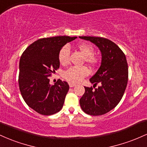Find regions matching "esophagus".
I'll list each match as a JSON object with an SVG mask.
<instances>
[{"label":"esophagus","mask_w":147,"mask_h":147,"mask_svg":"<svg viewBox=\"0 0 147 147\" xmlns=\"http://www.w3.org/2000/svg\"><path fill=\"white\" fill-rule=\"evenodd\" d=\"M69 87H74L76 86V84L72 83V82H69Z\"/></svg>","instance_id":"esophagus-1"}]
</instances>
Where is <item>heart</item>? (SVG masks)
<instances>
[{
  "instance_id": "b5f03b06",
  "label": "heart",
  "mask_w": 147,
  "mask_h": 147,
  "mask_svg": "<svg viewBox=\"0 0 147 147\" xmlns=\"http://www.w3.org/2000/svg\"><path fill=\"white\" fill-rule=\"evenodd\" d=\"M79 50L85 56L87 63L94 65L96 63L97 59L94 56V50L92 45L87 43H80L78 46ZM70 58V49L68 46L62 48L59 53V61L62 65H66L69 63ZM89 74V70L85 67H71L64 72V77L71 82L76 83L81 81L82 78Z\"/></svg>"
}]
</instances>
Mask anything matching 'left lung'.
<instances>
[{
    "instance_id": "obj_1",
    "label": "left lung",
    "mask_w": 147,
    "mask_h": 147,
    "mask_svg": "<svg viewBox=\"0 0 147 147\" xmlns=\"http://www.w3.org/2000/svg\"><path fill=\"white\" fill-rule=\"evenodd\" d=\"M79 37L95 44L101 53L99 69L90 79L93 87L98 83L100 86L94 90L92 87H85V94L80 99V107L87 115H104L117 105L124 94L128 77L126 56L116 44L108 39Z\"/></svg>"
}]
</instances>
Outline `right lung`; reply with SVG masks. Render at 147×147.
I'll return each instance as SVG.
<instances>
[{
  "label": "right lung",
  "instance_id": "1",
  "mask_svg": "<svg viewBox=\"0 0 147 147\" xmlns=\"http://www.w3.org/2000/svg\"><path fill=\"white\" fill-rule=\"evenodd\" d=\"M77 37L57 36L39 39L29 46L19 62V85L30 108L43 115H51L62 108L69 86L60 79L53 85L49 77L60 67L59 53Z\"/></svg>",
  "mask_w": 147,
  "mask_h": 147
}]
</instances>
